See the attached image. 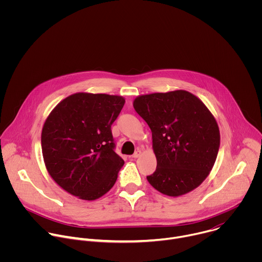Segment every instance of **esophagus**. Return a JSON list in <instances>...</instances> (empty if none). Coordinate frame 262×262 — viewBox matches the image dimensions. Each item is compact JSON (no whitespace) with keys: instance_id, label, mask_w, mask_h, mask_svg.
Masks as SVG:
<instances>
[{"instance_id":"obj_1","label":"esophagus","mask_w":262,"mask_h":262,"mask_svg":"<svg viewBox=\"0 0 262 262\" xmlns=\"http://www.w3.org/2000/svg\"><path fill=\"white\" fill-rule=\"evenodd\" d=\"M140 156H141V151H140V150H137V151L132 156V158H133V159H138Z\"/></svg>"}]
</instances>
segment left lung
I'll return each instance as SVG.
<instances>
[{
    "instance_id": "1",
    "label": "left lung",
    "mask_w": 262,
    "mask_h": 262,
    "mask_svg": "<svg viewBox=\"0 0 262 262\" xmlns=\"http://www.w3.org/2000/svg\"><path fill=\"white\" fill-rule=\"evenodd\" d=\"M137 113L152 133L157 170L147 176L160 193L178 197L205 180L220 147L217 123L207 106L185 90L140 95Z\"/></svg>"
}]
</instances>
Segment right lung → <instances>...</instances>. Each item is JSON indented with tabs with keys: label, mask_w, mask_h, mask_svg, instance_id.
<instances>
[{
	"label": "right lung",
	"mask_w": 262,
	"mask_h": 262,
	"mask_svg": "<svg viewBox=\"0 0 262 262\" xmlns=\"http://www.w3.org/2000/svg\"><path fill=\"white\" fill-rule=\"evenodd\" d=\"M124 102L118 95L79 92L48 116L41 133L43 161L67 193L92 201L113 188L124 161L114 151L111 125Z\"/></svg>",
	"instance_id": "right-lung-1"
}]
</instances>
